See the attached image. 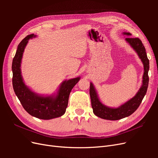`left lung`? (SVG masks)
Instances as JSON below:
<instances>
[{"label":"left lung","instance_id":"obj_1","mask_svg":"<svg viewBox=\"0 0 158 158\" xmlns=\"http://www.w3.org/2000/svg\"><path fill=\"white\" fill-rule=\"evenodd\" d=\"M123 34L128 36L131 35V33L128 32H123ZM125 41L135 51L144 65L142 84L139 90L133 98L125 103L121 105L120 106L117 107H111L106 106L100 101L94 84L90 82L89 95L93 112L97 117L106 119V120L116 121L130 116L139 107L147 92L148 82H149L148 70L150 69V63L146 55L145 47L142 44L141 40L138 38L128 37L126 38Z\"/></svg>","mask_w":158,"mask_h":158}]
</instances>
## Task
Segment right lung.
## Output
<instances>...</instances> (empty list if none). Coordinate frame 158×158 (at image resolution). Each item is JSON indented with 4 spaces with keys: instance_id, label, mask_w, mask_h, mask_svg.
I'll return each instance as SVG.
<instances>
[{
    "instance_id": "add662e5",
    "label": "right lung",
    "mask_w": 158,
    "mask_h": 158,
    "mask_svg": "<svg viewBox=\"0 0 158 158\" xmlns=\"http://www.w3.org/2000/svg\"><path fill=\"white\" fill-rule=\"evenodd\" d=\"M36 36L34 34L27 35L18 46L12 64V85L16 96L28 113L38 118L49 120L65 113L70 93L80 77L64 80L56 92L52 95H40L33 92L23 82L20 67L23 51L28 41Z\"/></svg>"
}]
</instances>
